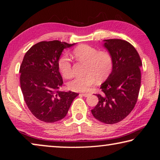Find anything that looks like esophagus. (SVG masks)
Returning <instances> with one entry per match:
<instances>
[{
    "label": "esophagus",
    "mask_w": 160,
    "mask_h": 160,
    "mask_svg": "<svg viewBox=\"0 0 160 160\" xmlns=\"http://www.w3.org/2000/svg\"><path fill=\"white\" fill-rule=\"evenodd\" d=\"M82 95L83 97H88L89 95H90V94H89V93H82Z\"/></svg>",
    "instance_id": "34e87169"
}]
</instances>
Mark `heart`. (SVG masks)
<instances>
[{
	"mask_svg": "<svg viewBox=\"0 0 160 160\" xmlns=\"http://www.w3.org/2000/svg\"><path fill=\"white\" fill-rule=\"evenodd\" d=\"M72 54L78 61L86 62L84 76H78L68 83V88L74 92H86L94 85L97 80L107 79L112 71L113 56L109 51L99 50L88 44H82L74 48ZM59 71L64 78L72 75V62L67 55L61 56L58 62Z\"/></svg>",
	"mask_w": 160,
	"mask_h": 160,
	"instance_id": "b5f03b06",
	"label": "heart"
}]
</instances>
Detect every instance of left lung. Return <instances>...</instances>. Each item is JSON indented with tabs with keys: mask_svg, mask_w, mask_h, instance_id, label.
I'll list each match as a JSON object with an SVG mask.
<instances>
[{
	"mask_svg": "<svg viewBox=\"0 0 160 160\" xmlns=\"http://www.w3.org/2000/svg\"><path fill=\"white\" fill-rule=\"evenodd\" d=\"M113 59L112 71L102 84L99 102L92 109L94 118L106 124L120 122L133 109L141 84L142 61L133 46L125 40H104Z\"/></svg>",
	"mask_w": 160,
	"mask_h": 160,
	"instance_id": "1",
	"label": "left lung"
}]
</instances>
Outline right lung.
Instances as JSON below:
<instances>
[{"label":"right lung","instance_id":"obj_1","mask_svg":"<svg viewBox=\"0 0 160 160\" xmlns=\"http://www.w3.org/2000/svg\"><path fill=\"white\" fill-rule=\"evenodd\" d=\"M74 44L58 40L40 42L24 56L20 68V88L28 109L40 121L61 120L79 94L59 91L63 83L58 66L59 58L63 49Z\"/></svg>","mask_w":160,"mask_h":160}]
</instances>
